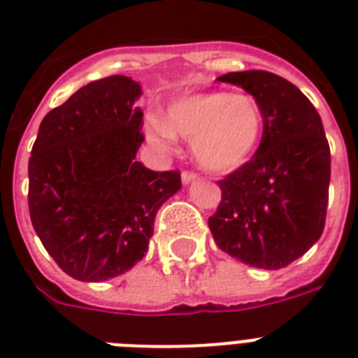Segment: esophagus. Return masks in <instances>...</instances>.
<instances>
[{
	"instance_id": "esophagus-1",
	"label": "esophagus",
	"mask_w": 358,
	"mask_h": 358,
	"mask_svg": "<svg viewBox=\"0 0 358 358\" xmlns=\"http://www.w3.org/2000/svg\"><path fill=\"white\" fill-rule=\"evenodd\" d=\"M195 178L196 173L195 171H191V169H185L184 173H182V182H184V184H189V182H193Z\"/></svg>"
}]
</instances>
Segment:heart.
<instances>
[{
	"mask_svg": "<svg viewBox=\"0 0 358 358\" xmlns=\"http://www.w3.org/2000/svg\"><path fill=\"white\" fill-rule=\"evenodd\" d=\"M262 126L260 106L250 96L208 91L174 100L165 122L152 120L148 134L157 143H169L173 134L189 139L193 156L202 167L227 173L252 156Z\"/></svg>",
	"mask_w": 358,
	"mask_h": 358,
	"instance_id": "heart-1",
	"label": "heart"
}]
</instances>
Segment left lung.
I'll use <instances>...</instances> for the list:
<instances>
[{
	"label": "left lung",
	"mask_w": 358,
	"mask_h": 358,
	"mask_svg": "<svg viewBox=\"0 0 358 358\" xmlns=\"http://www.w3.org/2000/svg\"><path fill=\"white\" fill-rule=\"evenodd\" d=\"M219 81L255 96L264 131L249 162L217 182L221 202L208 227L236 260L280 269L305 255L325 227L331 150L322 119L294 83L266 70L230 72Z\"/></svg>",
	"instance_id": "8db88e82"
}]
</instances>
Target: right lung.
<instances>
[{
    "instance_id": "right-lung-1",
    "label": "right lung",
    "mask_w": 358,
    "mask_h": 358,
    "mask_svg": "<svg viewBox=\"0 0 358 358\" xmlns=\"http://www.w3.org/2000/svg\"><path fill=\"white\" fill-rule=\"evenodd\" d=\"M141 87L109 76L42 119L29 157V215L55 264L100 282L128 271L148 250L154 219L182 187L180 171H150L135 154L145 141Z\"/></svg>"
}]
</instances>
